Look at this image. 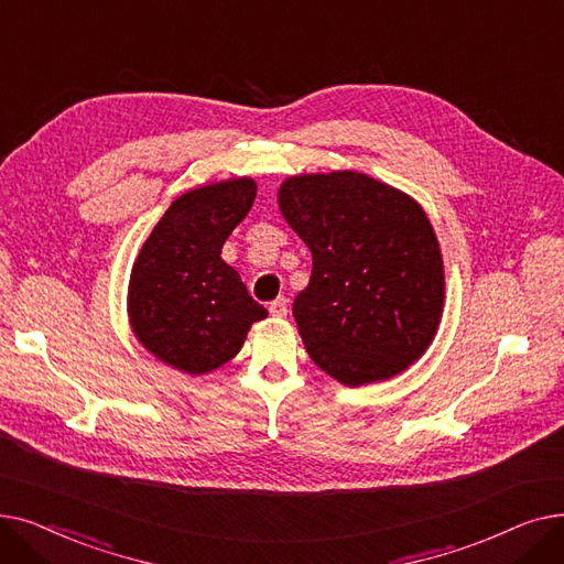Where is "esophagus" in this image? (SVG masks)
<instances>
[{
	"mask_svg": "<svg viewBox=\"0 0 564 564\" xmlns=\"http://www.w3.org/2000/svg\"><path fill=\"white\" fill-rule=\"evenodd\" d=\"M268 310H271L273 316L282 318V316H286V312H289V301H286L284 296H280V299H275L271 305H268Z\"/></svg>",
	"mask_w": 564,
	"mask_h": 564,
	"instance_id": "34e87169",
	"label": "esophagus"
}]
</instances>
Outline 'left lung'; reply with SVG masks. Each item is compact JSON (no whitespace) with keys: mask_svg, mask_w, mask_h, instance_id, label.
Returning <instances> with one entry per match:
<instances>
[{"mask_svg":"<svg viewBox=\"0 0 564 564\" xmlns=\"http://www.w3.org/2000/svg\"><path fill=\"white\" fill-rule=\"evenodd\" d=\"M280 210L312 252L293 318L344 386L392 379L432 344L445 299L438 238L415 199L360 172L291 176Z\"/></svg>","mask_w":564,"mask_h":564,"instance_id":"left-lung-1","label":"left lung"}]
</instances>
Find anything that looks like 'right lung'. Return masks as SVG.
I'll use <instances>...</instances> for the list:
<instances>
[{"instance_id":"add662e5","label":"right lung","mask_w":564,"mask_h":564,"mask_svg":"<svg viewBox=\"0 0 564 564\" xmlns=\"http://www.w3.org/2000/svg\"><path fill=\"white\" fill-rule=\"evenodd\" d=\"M257 197L252 178L181 195L142 246L128 286V314L147 351L185 373L231 360L254 321L268 316L223 261V246Z\"/></svg>"}]
</instances>
